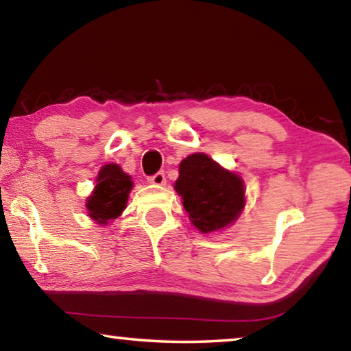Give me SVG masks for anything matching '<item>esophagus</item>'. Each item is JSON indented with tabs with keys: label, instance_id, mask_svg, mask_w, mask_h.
Listing matches in <instances>:
<instances>
[{
	"label": "esophagus",
	"instance_id": "esophagus-1",
	"mask_svg": "<svg viewBox=\"0 0 351 351\" xmlns=\"http://www.w3.org/2000/svg\"><path fill=\"white\" fill-rule=\"evenodd\" d=\"M147 182L152 183L155 186H163L166 183V177H165V172L160 171L157 174H154L151 177H147Z\"/></svg>",
	"mask_w": 351,
	"mask_h": 351
}]
</instances>
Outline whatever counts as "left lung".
I'll return each instance as SVG.
<instances>
[{
    "mask_svg": "<svg viewBox=\"0 0 351 351\" xmlns=\"http://www.w3.org/2000/svg\"><path fill=\"white\" fill-rule=\"evenodd\" d=\"M174 188L191 223L202 233L228 227L245 205L243 179L200 152L182 160Z\"/></svg>",
    "mask_w": 351,
    "mask_h": 351,
    "instance_id": "left-lung-1",
    "label": "left lung"
}]
</instances>
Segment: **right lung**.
Segmentation results:
<instances>
[{
  "instance_id": "obj_1",
  "label": "right lung",
  "mask_w": 351,
  "mask_h": 351,
  "mask_svg": "<svg viewBox=\"0 0 351 351\" xmlns=\"http://www.w3.org/2000/svg\"><path fill=\"white\" fill-rule=\"evenodd\" d=\"M132 186L134 182L130 180V176L125 174L118 165L108 163L102 166L97 174L95 191L87 199L88 216L102 226L117 219L125 208Z\"/></svg>"
}]
</instances>
